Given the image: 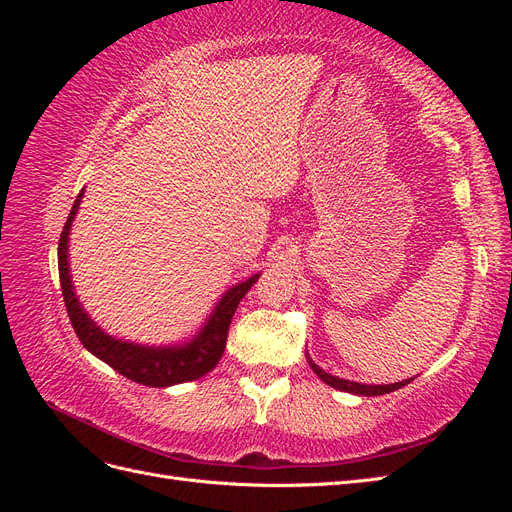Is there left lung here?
Instances as JSON below:
<instances>
[{"mask_svg":"<svg viewBox=\"0 0 512 512\" xmlns=\"http://www.w3.org/2000/svg\"><path fill=\"white\" fill-rule=\"evenodd\" d=\"M307 361H309V365H312V369L316 371V376L322 380V382H327L329 386H333V389H339V391H348V393H354V395H386V393H393V391H397V389H401V386H406V384H410V380H404V382H395V384H378V386H371V384H359V382H350V380H342V378H337V376H331V374H327V371L324 369H320L312 359H309L307 356Z\"/></svg>","mask_w":512,"mask_h":512,"instance_id":"obj_1","label":"left lung"}]
</instances>
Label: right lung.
<instances>
[{"mask_svg":"<svg viewBox=\"0 0 512 512\" xmlns=\"http://www.w3.org/2000/svg\"><path fill=\"white\" fill-rule=\"evenodd\" d=\"M81 198H83V190L74 200L66 226L61 230L59 247H57L61 294H64L70 322L76 337L81 339V344L91 354H96L98 359H102L106 365H111L115 371H119L121 376H126L128 380L145 384V386H173V384L190 382L209 374V371L222 359L230 322L237 312L239 301L245 297L247 290L256 284L260 275H254L247 282L230 288L218 303V307H215V312L203 327V331L198 333L194 342L185 344L183 348H147V346L119 342V339H113L111 335H104L100 327H96V324L91 322V318L83 312V307L72 290L70 269H68V235H70L74 215L79 211Z\"/></svg>","mask_w":512,"mask_h":512,"instance_id":"1","label":"right lung"}]
</instances>
